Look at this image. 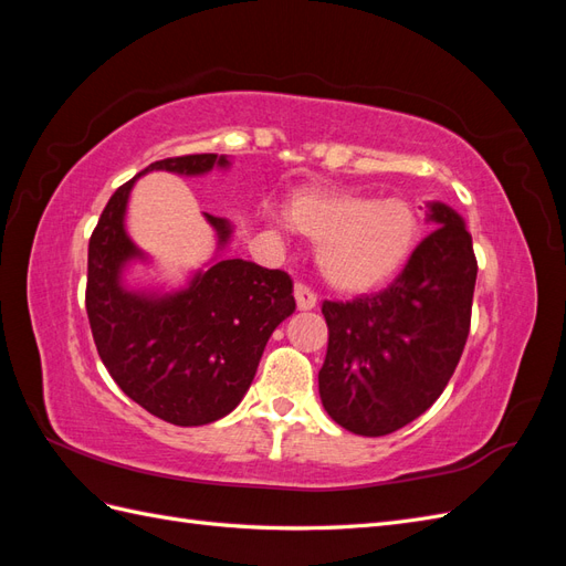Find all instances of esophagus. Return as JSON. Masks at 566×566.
Wrapping results in <instances>:
<instances>
[{
    "mask_svg": "<svg viewBox=\"0 0 566 566\" xmlns=\"http://www.w3.org/2000/svg\"><path fill=\"white\" fill-rule=\"evenodd\" d=\"M295 300H297L300 310L304 312V310H314L316 302H318V295L306 283H297L295 285Z\"/></svg>",
    "mask_w": 566,
    "mask_h": 566,
    "instance_id": "obj_1",
    "label": "esophagus"
}]
</instances>
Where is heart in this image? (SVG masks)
<instances>
[{
    "mask_svg": "<svg viewBox=\"0 0 566 566\" xmlns=\"http://www.w3.org/2000/svg\"><path fill=\"white\" fill-rule=\"evenodd\" d=\"M290 221L318 243V266L342 290H366L387 281L410 254L418 217L406 200L358 196H302Z\"/></svg>",
    "mask_w": 566,
    "mask_h": 566,
    "instance_id": "obj_1",
    "label": "heart"
}]
</instances>
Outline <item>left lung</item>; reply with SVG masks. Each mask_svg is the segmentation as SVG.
<instances>
[{"label":"left lung","mask_w":566,"mask_h":566,"mask_svg":"<svg viewBox=\"0 0 566 566\" xmlns=\"http://www.w3.org/2000/svg\"><path fill=\"white\" fill-rule=\"evenodd\" d=\"M434 231L378 293L325 300L328 352L318 394L328 416L361 437L401 430L430 408L465 349L476 256L465 221L430 202Z\"/></svg>","instance_id":"obj_1"}]
</instances>
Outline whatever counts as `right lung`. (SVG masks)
<instances>
[{"label":"right lung","mask_w":566,"mask_h":566,"mask_svg":"<svg viewBox=\"0 0 566 566\" xmlns=\"http://www.w3.org/2000/svg\"><path fill=\"white\" fill-rule=\"evenodd\" d=\"M229 160L217 153L150 163L153 169L202 175ZM134 179L111 196L90 238L87 316L101 361L132 401L156 418L196 427L229 416L241 403L276 325L295 312L293 279L281 269L221 260L196 273L186 290L153 297L119 285V269L139 256L125 233ZM208 217L219 243L231 235L227 219Z\"/></svg>","instance_id":"add662e5"}]
</instances>
